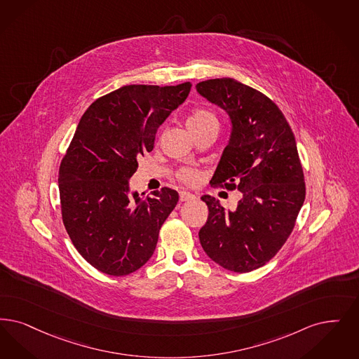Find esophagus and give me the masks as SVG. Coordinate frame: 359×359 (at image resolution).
I'll use <instances>...</instances> for the list:
<instances>
[{
  "label": "esophagus",
  "instance_id": "obj_1",
  "mask_svg": "<svg viewBox=\"0 0 359 359\" xmlns=\"http://www.w3.org/2000/svg\"><path fill=\"white\" fill-rule=\"evenodd\" d=\"M179 198H180V201H192V199H195V195H192V194H189V192L183 191V192H180Z\"/></svg>",
  "mask_w": 359,
  "mask_h": 359
}]
</instances>
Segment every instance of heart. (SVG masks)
Instances as JSON below:
<instances>
[{"label":"heart","instance_id":"obj_1","mask_svg":"<svg viewBox=\"0 0 359 359\" xmlns=\"http://www.w3.org/2000/svg\"><path fill=\"white\" fill-rule=\"evenodd\" d=\"M212 124H217V118L215 115L203 108H198V109L192 111L187 118V127L192 133L199 132L201 129L207 128ZM177 176L186 184H196L201 179V172L196 170H191V168L182 170Z\"/></svg>","mask_w":359,"mask_h":359}]
</instances>
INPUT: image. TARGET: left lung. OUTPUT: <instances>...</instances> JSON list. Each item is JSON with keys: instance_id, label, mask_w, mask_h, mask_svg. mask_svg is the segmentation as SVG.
Instances as JSON below:
<instances>
[{"instance_id": "left-lung-1", "label": "left lung", "mask_w": 359, "mask_h": 359, "mask_svg": "<svg viewBox=\"0 0 359 359\" xmlns=\"http://www.w3.org/2000/svg\"><path fill=\"white\" fill-rule=\"evenodd\" d=\"M196 90L231 121L230 140L210 183L242 192L235 211L201 196L208 207L201 247L226 270L250 273L280 250L303 205L297 142L280 109L257 89L224 77L201 81Z\"/></svg>"}]
</instances>
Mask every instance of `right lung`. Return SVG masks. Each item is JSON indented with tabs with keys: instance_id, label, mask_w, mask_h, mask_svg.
I'll use <instances>...</instances> for the list:
<instances>
[{
	"instance_id": "obj_1",
	"label": "right lung",
	"mask_w": 359,
	"mask_h": 359,
	"mask_svg": "<svg viewBox=\"0 0 359 359\" xmlns=\"http://www.w3.org/2000/svg\"><path fill=\"white\" fill-rule=\"evenodd\" d=\"M189 90V83L121 86L95 101L77 126L58 175L62 222L76 250L101 273L124 276L154 255L179 194L164 187L148 198L132 191L129 179Z\"/></svg>"
}]
</instances>
